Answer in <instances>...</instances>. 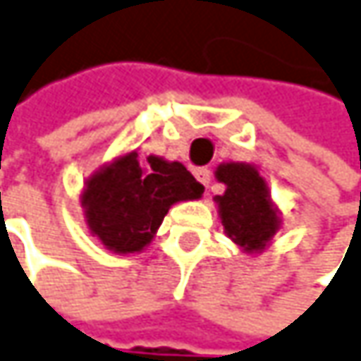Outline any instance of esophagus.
I'll return each mask as SVG.
<instances>
[{
    "instance_id": "esophagus-1",
    "label": "esophagus",
    "mask_w": 361,
    "mask_h": 361,
    "mask_svg": "<svg viewBox=\"0 0 361 361\" xmlns=\"http://www.w3.org/2000/svg\"><path fill=\"white\" fill-rule=\"evenodd\" d=\"M194 176H196V180L200 181L204 188H209L211 178H213V176H211V169H207V167H200V169H196V173H194Z\"/></svg>"
}]
</instances>
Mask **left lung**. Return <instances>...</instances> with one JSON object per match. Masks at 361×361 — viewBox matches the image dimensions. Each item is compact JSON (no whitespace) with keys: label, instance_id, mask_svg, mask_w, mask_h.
Segmentation results:
<instances>
[{"label":"left lung","instance_id":"obj_1","mask_svg":"<svg viewBox=\"0 0 361 361\" xmlns=\"http://www.w3.org/2000/svg\"><path fill=\"white\" fill-rule=\"evenodd\" d=\"M225 192L214 196L225 235L250 256L262 254L281 229V211L267 180L252 163L227 161L214 169Z\"/></svg>","mask_w":361,"mask_h":361}]
</instances>
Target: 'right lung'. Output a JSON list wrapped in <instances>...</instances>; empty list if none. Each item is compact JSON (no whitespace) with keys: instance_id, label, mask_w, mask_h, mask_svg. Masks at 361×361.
Masks as SVG:
<instances>
[{"instance_id":"1","label":"right lung","mask_w":361,"mask_h":361,"mask_svg":"<svg viewBox=\"0 0 361 361\" xmlns=\"http://www.w3.org/2000/svg\"><path fill=\"white\" fill-rule=\"evenodd\" d=\"M204 185L178 161L138 148L121 152L84 181L80 207L92 238L109 252L126 256L150 246L165 214L178 202L202 198Z\"/></svg>"}]
</instances>
